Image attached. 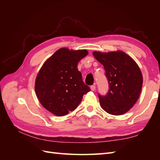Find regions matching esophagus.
I'll return each mask as SVG.
<instances>
[{
  "label": "esophagus",
  "mask_w": 160,
  "mask_h": 160,
  "mask_svg": "<svg viewBox=\"0 0 160 160\" xmlns=\"http://www.w3.org/2000/svg\"><path fill=\"white\" fill-rule=\"evenodd\" d=\"M95 89H96L95 85H91V91H94L95 90Z\"/></svg>",
  "instance_id": "34e87169"
}]
</instances>
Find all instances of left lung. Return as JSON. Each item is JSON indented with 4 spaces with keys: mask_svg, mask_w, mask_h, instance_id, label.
<instances>
[{
    "mask_svg": "<svg viewBox=\"0 0 160 160\" xmlns=\"http://www.w3.org/2000/svg\"><path fill=\"white\" fill-rule=\"evenodd\" d=\"M93 55L103 65L109 82L108 95H99L101 108L113 115L127 113L137 102L142 91L143 76L139 66L122 51H94Z\"/></svg>",
    "mask_w": 160,
    "mask_h": 160,
    "instance_id": "1",
    "label": "left lung"
}]
</instances>
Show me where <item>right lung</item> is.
Returning <instances> with one entry per match:
<instances>
[{
  "label": "right lung",
  "instance_id": "right-lung-1",
  "mask_svg": "<svg viewBox=\"0 0 160 160\" xmlns=\"http://www.w3.org/2000/svg\"><path fill=\"white\" fill-rule=\"evenodd\" d=\"M86 49L61 48L46 60L36 77L35 90L41 104L56 116L75 110L90 91L85 85L78 62L88 55Z\"/></svg>",
  "mask_w": 160,
  "mask_h": 160
}]
</instances>
